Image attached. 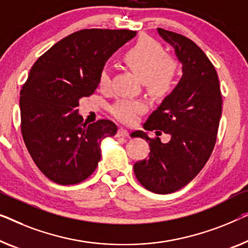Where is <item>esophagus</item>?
<instances>
[{
	"instance_id": "1",
	"label": "esophagus",
	"mask_w": 248,
	"mask_h": 248,
	"mask_svg": "<svg viewBox=\"0 0 248 248\" xmlns=\"http://www.w3.org/2000/svg\"><path fill=\"white\" fill-rule=\"evenodd\" d=\"M116 136L117 138H120V136H128V131L127 130H125V128H123V127H120L117 130V133H116Z\"/></svg>"
}]
</instances>
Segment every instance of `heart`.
<instances>
[{"label": "heart", "instance_id": "obj_1", "mask_svg": "<svg viewBox=\"0 0 248 248\" xmlns=\"http://www.w3.org/2000/svg\"><path fill=\"white\" fill-rule=\"evenodd\" d=\"M124 62L143 81L150 94L164 97L171 92L174 84L177 60L166 55L164 46L154 38L143 35L138 39L123 55ZM110 81L107 69H102L98 76L100 88L108 87ZM146 109L141 99L121 98L110 107L113 116L122 123H134L139 115Z\"/></svg>", "mask_w": 248, "mask_h": 248}]
</instances>
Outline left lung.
Returning a JSON list of instances; mask_svg holds the SVG:
<instances>
[{"mask_svg": "<svg viewBox=\"0 0 248 248\" xmlns=\"http://www.w3.org/2000/svg\"><path fill=\"white\" fill-rule=\"evenodd\" d=\"M157 32L174 48L182 77L143 125L155 131V138L143 131L131 136L145 139L151 151L148 159L135 162L136 179L150 191L166 195L188 185L207 163L216 144L222 98L217 71L202 50L182 34L161 28ZM157 129L170 134V141L161 142Z\"/></svg>", "mask_w": 248, "mask_h": 248, "instance_id": "left-lung-1", "label": "left lung"}]
</instances>
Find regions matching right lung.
Segmentation results:
<instances>
[{"label": "right lung", "instance_id": "1", "mask_svg": "<svg viewBox=\"0 0 248 248\" xmlns=\"http://www.w3.org/2000/svg\"><path fill=\"white\" fill-rule=\"evenodd\" d=\"M136 31L84 29L53 45L32 66L20 93L21 132L32 160L58 185L87 179L100 160V142L116 125L99 120L87 125L79 99L94 94L100 70Z\"/></svg>", "mask_w": 248, "mask_h": 248}]
</instances>
